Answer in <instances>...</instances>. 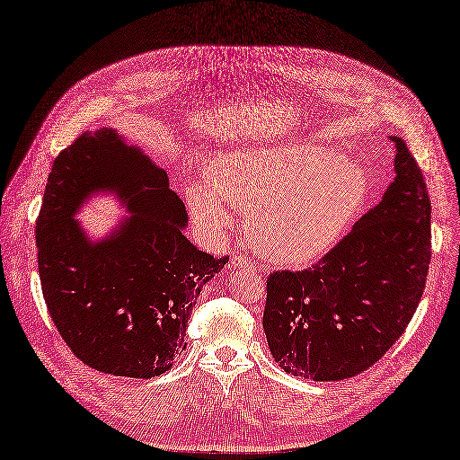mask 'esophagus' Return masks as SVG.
I'll use <instances>...</instances> for the list:
<instances>
[{"label": "esophagus", "mask_w": 460, "mask_h": 460, "mask_svg": "<svg viewBox=\"0 0 460 460\" xmlns=\"http://www.w3.org/2000/svg\"><path fill=\"white\" fill-rule=\"evenodd\" d=\"M231 265L233 268H239V270H254V260L248 258V256H243V254H233L231 256Z\"/></svg>", "instance_id": "1"}]
</instances>
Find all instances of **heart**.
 Here are the masks:
<instances>
[{
	"label": "heart",
	"instance_id": "obj_1",
	"mask_svg": "<svg viewBox=\"0 0 460 460\" xmlns=\"http://www.w3.org/2000/svg\"><path fill=\"white\" fill-rule=\"evenodd\" d=\"M367 195L359 164L311 143L227 151L216 158L212 181H192L187 190L192 217L217 234L233 226L229 203L252 212V243L285 265L309 263L332 248Z\"/></svg>",
	"mask_w": 460,
	"mask_h": 460
}]
</instances>
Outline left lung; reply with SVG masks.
Segmentation results:
<instances>
[{
    "label": "left lung",
    "instance_id": "left-lung-1",
    "mask_svg": "<svg viewBox=\"0 0 460 460\" xmlns=\"http://www.w3.org/2000/svg\"><path fill=\"white\" fill-rule=\"evenodd\" d=\"M395 180L315 265L268 277L263 331L288 375L344 380L373 367L407 329L432 258L429 197L403 139Z\"/></svg>",
    "mask_w": 460,
    "mask_h": 460
}]
</instances>
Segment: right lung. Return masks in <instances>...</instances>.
Here are the masks:
<instances>
[{
	"label": "right lung",
	"mask_w": 460,
	"mask_h": 460,
	"mask_svg": "<svg viewBox=\"0 0 460 460\" xmlns=\"http://www.w3.org/2000/svg\"><path fill=\"white\" fill-rule=\"evenodd\" d=\"M97 188L116 190L132 216L90 243L71 216ZM185 226L166 172L112 129L85 131L58 153L36 224L38 271L55 327L82 363L153 378L185 349L199 294L229 261L190 244Z\"/></svg>",
	"instance_id": "obj_1"
}]
</instances>
